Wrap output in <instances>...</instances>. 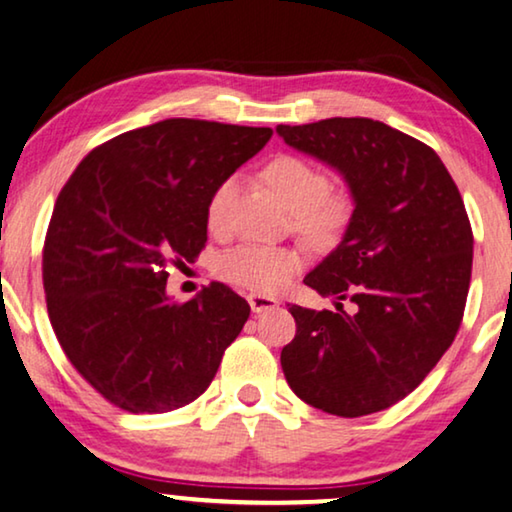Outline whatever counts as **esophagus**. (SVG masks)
<instances>
[{
    "mask_svg": "<svg viewBox=\"0 0 512 512\" xmlns=\"http://www.w3.org/2000/svg\"><path fill=\"white\" fill-rule=\"evenodd\" d=\"M248 303H250V310H253V312H266V310L276 308L278 299H273V296H266V294H250Z\"/></svg>",
    "mask_w": 512,
    "mask_h": 512,
    "instance_id": "1",
    "label": "esophagus"
}]
</instances>
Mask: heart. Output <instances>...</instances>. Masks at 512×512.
<instances>
[{
  "label": "heart",
  "mask_w": 512,
  "mask_h": 512,
  "mask_svg": "<svg viewBox=\"0 0 512 512\" xmlns=\"http://www.w3.org/2000/svg\"><path fill=\"white\" fill-rule=\"evenodd\" d=\"M264 179L292 211V225L310 246L331 248L342 239L354 202L345 188H333L329 174L303 156L280 154L266 163ZM236 193V177H227L213 188L207 204V225L223 234L230 227V209ZM303 266V255L292 246H259L241 243L218 257L216 273L232 285L250 292L273 294L292 280Z\"/></svg>",
  "instance_id": "b5f03b06"
}]
</instances>
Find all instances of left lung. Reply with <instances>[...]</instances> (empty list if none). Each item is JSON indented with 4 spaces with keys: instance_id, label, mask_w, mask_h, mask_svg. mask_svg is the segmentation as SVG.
Instances as JSON below:
<instances>
[{
    "instance_id": "left-lung-1",
    "label": "left lung",
    "mask_w": 512,
    "mask_h": 512,
    "mask_svg": "<svg viewBox=\"0 0 512 512\" xmlns=\"http://www.w3.org/2000/svg\"><path fill=\"white\" fill-rule=\"evenodd\" d=\"M276 131L338 170L354 200L338 248L303 280L335 299V312L289 308L296 335L282 347V372L326 414H375L407 398L453 345L474 262L467 209L434 149L381 121L333 117Z\"/></svg>"
}]
</instances>
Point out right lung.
Listing matches in <instances>:
<instances>
[{"mask_svg":"<svg viewBox=\"0 0 512 512\" xmlns=\"http://www.w3.org/2000/svg\"><path fill=\"white\" fill-rule=\"evenodd\" d=\"M271 128L165 119L112 137L61 188L43 246L50 324L73 368L131 414H165L207 391L250 305L211 282L174 303L167 269L207 243L213 188Z\"/></svg>","mask_w":512,"mask_h":512,"instance_id":"add662e5","label":"right lung"}]
</instances>
